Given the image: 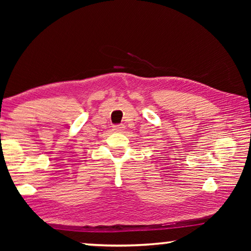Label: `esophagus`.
Here are the masks:
<instances>
[{"label":"esophagus","instance_id":"34e87169","mask_svg":"<svg viewBox=\"0 0 251 251\" xmlns=\"http://www.w3.org/2000/svg\"><path fill=\"white\" fill-rule=\"evenodd\" d=\"M124 128H125L124 125H115V126H113V130L116 131V133H122V131L124 130Z\"/></svg>","mask_w":251,"mask_h":251}]
</instances>
